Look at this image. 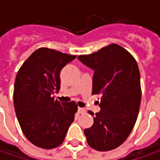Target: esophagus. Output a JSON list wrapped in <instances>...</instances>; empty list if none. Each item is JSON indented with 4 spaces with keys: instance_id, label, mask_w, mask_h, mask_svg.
<instances>
[{
    "instance_id": "obj_1",
    "label": "esophagus",
    "mask_w": 160,
    "mask_h": 160,
    "mask_svg": "<svg viewBox=\"0 0 160 160\" xmlns=\"http://www.w3.org/2000/svg\"><path fill=\"white\" fill-rule=\"evenodd\" d=\"M86 112V110L83 108H78V113L79 114H84Z\"/></svg>"
}]
</instances>
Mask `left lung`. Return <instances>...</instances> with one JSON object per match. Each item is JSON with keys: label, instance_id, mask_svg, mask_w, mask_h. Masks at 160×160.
<instances>
[{"label": "left lung", "instance_id": "left-lung-1", "mask_svg": "<svg viewBox=\"0 0 160 160\" xmlns=\"http://www.w3.org/2000/svg\"><path fill=\"white\" fill-rule=\"evenodd\" d=\"M78 58L94 70L92 93L102 95L98 101L101 111L95 114L93 125L84 129V135L92 149L111 151L127 139L138 117L142 97L138 65L117 43Z\"/></svg>", "mask_w": 160, "mask_h": 160}]
</instances>
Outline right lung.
<instances>
[{
    "instance_id": "1",
    "label": "right lung",
    "mask_w": 160,
    "mask_h": 160,
    "mask_svg": "<svg viewBox=\"0 0 160 160\" xmlns=\"http://www.w3.org/2000/svg\"><path fill=\"white\" fill-rule=\"evenodd\" d=\"M76 58L42 47L18 71L13 92L16 115L25 136L39 148L59 146L74 122L77 103H62L52 94L60 88L61 69Z\"/></svg>"
}]
</instances>
